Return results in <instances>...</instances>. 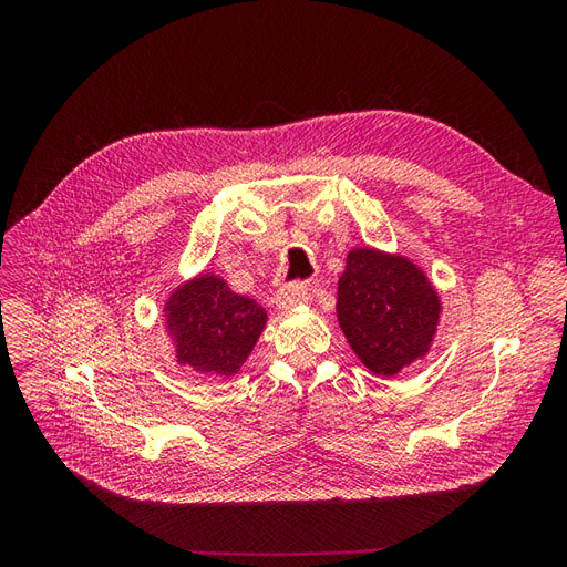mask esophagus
I'll use <instances>...</instances> for the list:
<instances>
[{"mask_svg": "<svg viewBox=\"0 0 567 567\" xmlns=\"http://www.w3.org/2000/svg\"><path fill=\"white\" fill-rule=\"evenodd\" d=\"M307 300H310V290H307V286L300 284V281L281 286L277 290V298H274V302H277L279 310H290V307L302 305Z\"/></svg>", "mask_w": 567, "mask_h": 567, "instance_id": "esophagus-1", "label": "esophagus"}]
</instances>
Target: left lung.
<instances>
[{
	"instance_id": "8db88e82",
	"label": "left lung",
	"mask_w": 567,
	"mask_h": 567,
	"mask_svg": "<svg viewBox=\"0 0 567 567\" xmlns=\"http://www.w3.org/2000/svg\"><path fill=\"white\" fill-rule=\"evenodd\" d=\"M338 321L367 369L394 375L423 357L437 329L440 298L404 257L350 250L338 281Z\"/></svg>"
}]
</instances>
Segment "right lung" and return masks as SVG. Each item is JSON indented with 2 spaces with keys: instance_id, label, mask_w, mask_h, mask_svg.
<instances>
[{
  "instance_id": "obj_1",
  "label": "right lung",
  "mask_w": 567,
  "mask_h": 567,
  "mask_svg": "<svg viewBox=\"0 0 567 567\" xmlns=\"http://www.w3.org/2000/svg\"><path fill=\"white\" fill-rule=\"evenodd\" d=\"M167 329L177 362L198 373H236L260 338L267 312L213 274L184 284L169 298Z\"/></svg>"
}]
</instances>
